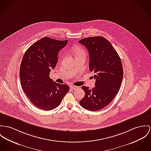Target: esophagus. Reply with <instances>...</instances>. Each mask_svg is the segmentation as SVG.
Segmentation results:
<instances>
[{
    "label": "esophagus",
    "instance_id": "esophagus-1",
    "mask_svg": "<svg viewBox=\"0 0 151 151\" xmlns=\"http://www.w3.org/2000/svg\"><path fill=\"white\" fill-rule=\"evenodd\" d=\"M70 88L73 90H76L79 88V87L77 86H70Z\"/></svg>",
    "mask_w": 151,
    "mask_h": 151
}]
</instances>
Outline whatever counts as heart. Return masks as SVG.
Here are the masks:
<instances>
[{
  "mask_svg": "<svg viewBox=\"0 0 151 151\" xmlns=\"http://www.w3.org/2000/svg\"><path fill=\"white\" fill-rule=\"evenodd\" d=\"M73 52L75 55V57L81 56V55H86L85 50L81 47H76L73 49Z\"/></svg>",
  "mask_w": 151,
  "mask_h": 151,
  "instance_id": "1",
  "label": "heart"
}]
</instances>
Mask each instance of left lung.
<instances>
[{"label": "left lung", "instance_id": "1", "mask_svg": "<svg viewBox=\"0 0 151 151\" xmlns=\"http://www.w3.org/2000/svg\"><path fill=\"white\" fill-rule=\"evenodd\" d=\"M79 42L88 49L89 70L95 73L96 79L92 90L81 87L85 95L80 104L88 110L97 111L109 104L119 91L124 75L122 62L111 43L102 36L85 38Z\"/></svg>", "mask_w": 151, "mask_h": 151}]
</instances>
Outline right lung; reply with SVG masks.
Here are the masks:
<instances>
[{
    "mask_svg": "<svg viewBox=\"0 0 151 151\" xmlns=\"http://www.w3.org/2000/svg\"><path fill=\"white\" fill-rule=\"evenodd\" d=\"M68 40L44 37L29 47L24 54L19 70L23 91L32 104L44 110L58 106L70 90L67 84L53 81L50 72L58 63V52Z\"/></svg>",
    "mask_w": 151,
    "mask_h": 151,
    "instance_id": "obj_1",
    "label": "right lung"
}]
</instances>
